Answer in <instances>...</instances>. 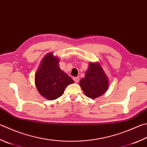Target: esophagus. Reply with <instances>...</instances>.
Here are the masks:
<instances>
[{"label": "esophagus", "instance_id": "obj_1", "mask_svg": "<svg viewBox=\"0 0 147 147\" xmlns=\"http://www.w3.org/2000/svg\"><path fill=\"white\" fill-rule=\"evenodd\" d=\"M73 80L75 83H78V82L80 80V78H79V77H74Z\"/></svg>", "mask_w": 147, "mask_h": 147}]
</instances>
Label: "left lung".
I'll use <instances>...</instances> for the list:
<instances>
[{"label": "left lung", "mask_w": 147, "mask_h": 147, "mask_svg": "<svg viewBox=\"0 0 147 147\" xmlns=\"http://www.w3.org/2000/svg\"><path fill=\"white\" fill-rule=\"evenodd\" d=\"M89 67L82 78L80 85L85 94L89 98H96L105 93L109 87V80L101 66L98 63H90Z\"/></svg>", "instance_id": "obj_1"}]
</instances>
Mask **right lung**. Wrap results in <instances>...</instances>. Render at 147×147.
I'll use <instances>...</instances> for the list:
<instances>
[{"label":"right lung","mask_w":147,"mask_h":147,"mask_svg":"<svg viewBox=\"0 0 147 147\" xmlns=\"http://www.w3.org/2000/svg\"><path fill=\"white\" fill-rule=\"evenodd\" d=\"M59 59L52 53L42 60L34 77V82L40 94L47 100H55L63 94L65 87L74 82L60 69Z\"/></svg>","instance_id":"add662e5"}]
</instances>
